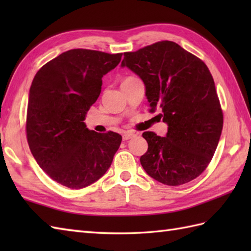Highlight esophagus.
I'll use <instances>...</instances> for the list:
<instances>
[{
    "label": "esophagus",
    "instance_id": "1",
    "mask_svg": "<svg viewBox=\"0 0 251 251\" xmlns=\"http://www.w3.org/2000/svg\"><path fill=\"white\" fill-rule=\"evenodd\" d=\"M136 135L134 134V132H125V134H123V140L126 141V140H129L131 139V138H134Z\"/></svg>",
    "mask_w": 251,
    "mask_h": 251
}]
</instances>
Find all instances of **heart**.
<instances>
[{
  "mask_svg": "<svg viewBox=\"0 0 251 251\" xmlns=\"http://www.w3.org/2000/svg\"><path fill=\"white\" fill-rule=\"evenodd\" d=\"M128 78H131V77H127V78H126V79H128ZM124 81H125V79H124Z\"/></svg>",
  "mask_w": 251,
  "mask_h": 251,
  "instance_id": "1",
  "label": "heart"
}]
</instances>
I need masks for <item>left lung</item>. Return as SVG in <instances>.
Wrapping results in <instances>:
<instances>
[{
	"label": "left lung",
	"mask_w": 251,
	"mask_h": 251,
	"mask_svg": "<svg viewBox=\"0 0 251 251\" xmlns=\"http://www.w3.org/2000/svg\"><path fill=\"white\" fill-rule=\"evenodd\" d=\"M123 68L146 86L150 111L168 125L166 137L142 134L148 151L140 157L146 173L158 182L181 185L204 172L219 142L223 114L214 78L200 58L172 41L124 52Z\"/></svg>",
	"instance_id": "left-lung-1"
}]
</instances>
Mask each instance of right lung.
<instances>
[{
	"label": "right lung",
	"instance_id": "right-lung-1",
	"mask_svg": "<svg viewBox=\"0 0 251 251\" xmlns=\"http://www.w3.org/2000/svg\"><path fill=\"white\" fill-rule=\"evenodd\" d=\"M122 54L92 50L62 52L32 81L26 139L32 155L50 177L70 189L96 182L111 166L122 136L89 130L85 116L101 93L102 77Z\"/></svg>",
	"mask_w": 251,
	"mask_h": 251
}]
</instances>
